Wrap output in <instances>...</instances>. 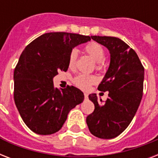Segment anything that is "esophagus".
I'll use <instances>...</instances> for the list:
<instances>
[{
    "instance_id": "34e87169",
    "label": "esophagus",
    "mask_w": 158,
    "mask_h": 158,
    "mask_svg": "<svg viewBox=\"0 0 158 158\" xmlns=\"http://www.w3.org/2000/svg\"><path fill=\"white\" fill-rule=\"evenodd\" d=\"M84 98H85V99L88 98V94H84Z\"/></svg>"
}]
</instances>
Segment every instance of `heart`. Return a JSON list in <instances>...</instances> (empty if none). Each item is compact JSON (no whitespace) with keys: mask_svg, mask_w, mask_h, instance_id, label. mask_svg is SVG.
Listing matches in <instances>:
<instances>
[{"mask_svg":"<svg viewBox=\"0 0 158 158\" xmlns=\"http://www.w3.org/2000/svg\"><path fill=\"white\" fill-rule=\"evenodd\" d=\"M84 51L89 56L92 57V59L96 62V68L100 69L102 66V63L104 61L106 56L105 51L103 48L102 47L99 43H95V42H91L88 43L84 47ZM77 56H78V52L75 49L70 52L69 56V67L73 68L76 62ZM97 82V78L94 75L86 74H80L77 75L74 79V84L77 86L82 89H89L92 84Z\"/></svg>","mask_w":158,"mask_h":158,"instance_id":"1","label":"heart"}]
</instances>
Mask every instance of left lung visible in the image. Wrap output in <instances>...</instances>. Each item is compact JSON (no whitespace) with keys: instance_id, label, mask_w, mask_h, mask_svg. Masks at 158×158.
<instances>
[{"instance_id":"obj_1","label":"left lung","mask_w":158,"mask_h":158,"mask_svg":"<svg viewBox=\"0 0 158 158\" xmlns=\"http://www.w3.org/2000/svg\"><path fill=\"white\" fill-rule=\"evenodd\" d=\"M91 38L110 52V64L98 86L100 91H108V98L103 103L96 94H89L95 108L86 122L92 135L110 139L120 135L135 115L143 96L144 68L136 52L120 38Z\"/></svg>"}]
</instances>
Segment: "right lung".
<instances>
[{"label": "right lung", "instance_id": "obj_1", "mask_svg": "<svg viewBox=\"0 0 158 158\" xmlns=\"http://www.w3.org/2000/svg\"><path fill=\"white\" fill-rule=\"evenodd\" d=\"M90 40L76 33H48L23 51L14 72V99L33 132L48 135L59 131L69 111L83 102L81 90L74 86L55 88L53 79L59 70L68 69L70 52Z\"/></svg>", "mask_w": 158, "mask_h": 158}]
</instances>
